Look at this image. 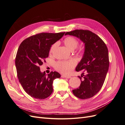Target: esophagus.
Here are the masks:
<instances>
[{"label":"esophagus","mask_w":125,"mask_h":125,"mask_svg":"<svg viewBox=\"0 0 125 125\" xmlns=\"http://www.w3.org/2000/svg\"><path fill=\"white\" fill-rule=\"evenodd\" d=\"M62 78H68V79L71 78L70 76H69V75H62Z\"/></svg>","instance_id":"34e87169"}]
</instances>
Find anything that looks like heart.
<instances>
[{
    "label": "heart",
    "mask_w": 125,
    "mask_h": 125,
    "mask_svg": "<svg viewBox=\"0 0 125 125\" xmlns=\"http://www.w3.org/2000/svg\"><path fill=\"white\" fill-rule=\"evenodd\" d=\"M63 43L65 44V46L69 50L73 51L77 47L79 44V42L73 37L68 36L64 39ZM57 46V43H55L52 45L51 48L50 52H53ZM81 51V50H80V51ZM75 66V63L74 61L69 60V61H62L57 62L56 63L55 68L56 70H57L60 73L65 74H68L72 71Z\"/></svg>",
    "instance_id": "obj_1"
}]
</instances>
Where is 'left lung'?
<instances>
[{"label": "left lung", "instance_id": "8db88e82", "mask_svg": "<svg viewBox=\"0 0 125 125\" xmlns=\"http://www.w3.org/2000/svg\"><path fill=\"white\" fill-rule=\"evenodd\" d=\"M65 35L77 37L84 43L83 56L75 68L83 72L78 76L81 83L73 92L79 99H89L99 92L105 80L109 64L107 47L99 36L89 30H75Z\"/></svg>", "mask_w": 125, "mask_h": 125}]
</instances>
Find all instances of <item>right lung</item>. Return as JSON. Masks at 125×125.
Returning <instances> with one entry per match:
<instances>
[{"label":"right lung","instance_id":"1","mask_svg":"<svg viewBox=\"0 0 125 125\" xmlns=\"http://www.w3.org/2000/svg\"><path fill=\"white\" fill-rule=\"evenodd\" d=\"M65 32L41 33L30 36L20 45L15 60L19 80L25 92L36 99H45L51 95L54 79L60 74L56 71L46 75L40 66L47 58L52 44Z\"/></svg>","mask_w":125,"mask_h":125}]
</instances>
